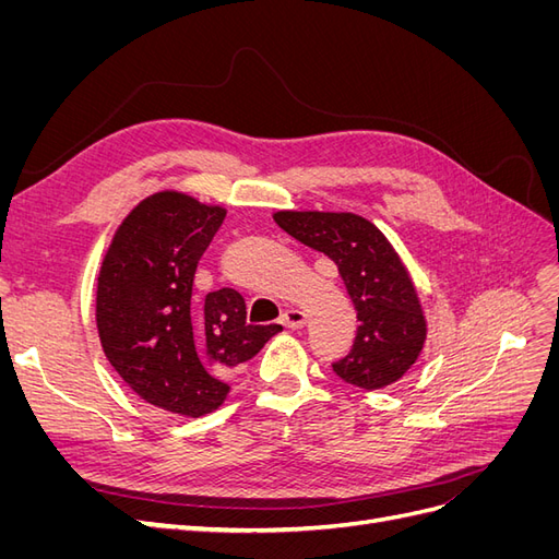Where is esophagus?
Returning a JSON list of instances; mask_svg holds the SVG:
<instances>
[{"label": "esophagus", "mask_w": 559, "mask_h": 559, "mask_svg": "<svg viewBox=\"0 0 559 559\" xmlns=\"http://www.w3.org/2000/svg\"><path fill=\"white\" fill-rule=\"evenodd\" d=\"M280 321L286 329H302V326H306V321H308V314L302 310H284Z\"/></svg>", "instance_id": "obj_1"}]
</instances>
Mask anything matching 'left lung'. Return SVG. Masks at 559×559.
<instances>
[{"mask_svg":"<svg viewBox=\"0 0 559 559\" xmlns=\"http://www.w3.org/2000/svg\"><path fill=\"white\" fill-rule=\"evenodd\" d=\"M294 240L321 251L341 273L357 310V337L335 376L361 389H382L405 376L425 347L427 321L396 249L368 218L352 212H275Z\"/></svg>","mask_w":559,"mask_h":559,"instance_id":"left-lung-1","label":"left lung"}]
</instances>
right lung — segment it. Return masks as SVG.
<instances>
[{
	"label": "right lung",
	"mask_w": 559,
	"mask_h": 559,
	"mask_svg": "<svg viewBox=\"0 0 559 559\" xmlns=\"http://www.w3.org/2000/svg\"><path fill=\"white\" fill-rule=\"evenodd\" d=\"M224 218V207L179 191L148 195L114 233L97 277L95 321L109 364L140 399L183 417L216 411L230 370L282 331L247 324L235 289L193 298L198 261Z\"/></svg>",
	"instance_id": "right-lung-1"
}]
</instances>
